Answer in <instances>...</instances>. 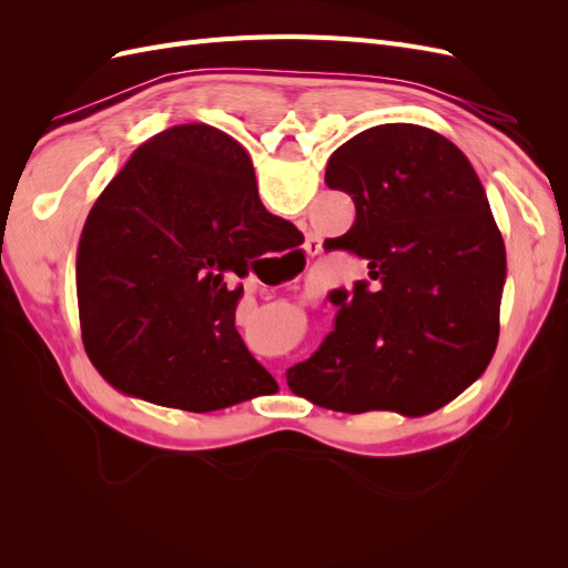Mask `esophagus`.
I'll list each match as a JSON object with an SVG mask.
<instances>
[{
	"mask_svg": "<svg viewBox=\"0 0 568 568\" xmlns=\"http://www.w3.org/2000/svg\"><path fill=\"white\" fill-rule=\"evenodd\" d=\"M305 251L311 253V255H317L320 253V244L315 242V239H311V242H307V246H305Z\"/></svg>",
	"mask_w": 568,
	"mask_h": 568,
	"instance_id": "34e87169",
	"label": "esophagus"
}]
</instances>
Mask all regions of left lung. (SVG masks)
<instances>
[{
    "label": "left lung",
    "mask_w": 568,
    "mask_h": 568,
    "mask_svg": "<svg viewBox=\"0 0 568 568\" xmlns=\"http://www.w3.org/2000/svg\"><path fill=\"white\" fill-rule=\"evenodd\" d=\"M324 182L355 203L353 227L324 248L367 263L334 288V332L286 369L296 395L359 415H428L471 386L500 336L505 244L467 156L443 134L376 125L341 144Z\"/></svg>",
    "instance_id": "obj_1"
}]
</instances>
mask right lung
I'll return each mask as SVG.
<instances>
[{
  "label": "right lung",
  "instance_id": "add662e5",
  "mask_svg": "<svg viewBox=\"0 0 568 568\" xmlns=\"http://www.w3.org/2000/svg\"><path fill=\"white\" fill-rule=\"evenodd\" d=\"M291 222L257 196L248 153L211 125H178L136 149L84 222L78 311L92 365L149 403L211 412L274 386L234 326L257 255Z\"/></svg>",
  "mask_w": 568,
  "mask_h": 568
}]
</instances>
